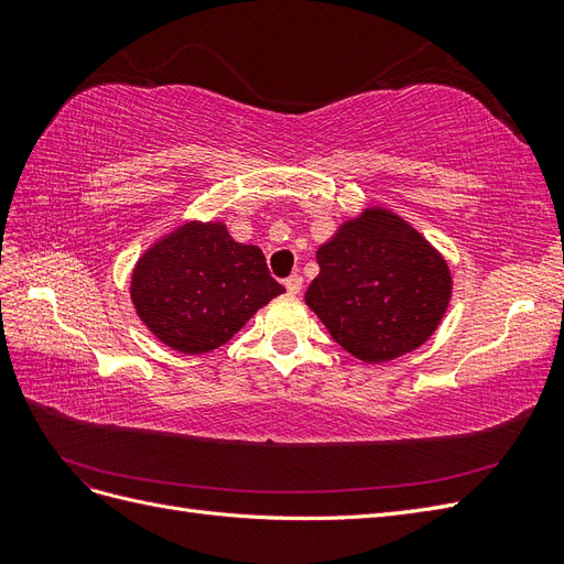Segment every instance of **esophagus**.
Here are the masks:
<instances>
[{"mask_svg": "<svg viewBox=\"0 0 564 564\" xmlns=\"http://www.w3.org/2000/svg\"><path fill=\"white\" fill-rule=\"evenodd\" d=\"M284 286H286V292L289 294H301V289H303V278L301 275H296V272H294V275H289L286 280H284Z\"/></svg>", "mask_w": 564, "mask_h": 564, "instance_id": "obj_1", "label": "esophagus"}]
</instances>
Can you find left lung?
I'll return each instance as SVG.
<instances>
[{
  "label": "left lung",
  "instance_id": "8db88e82",
  "mask_svg": "<svg viewBox=\"0 0 564 564\" xmlns=\"http://www.w3.org/2000/svg\"><path fill=\"white\" fill-rule=\"evenodd\" d=\"M308 308L357 360H395L429 340L447 313L452 272L404 218L369 207L317 249Z\"/></svg>",
  "mask_w": 564,
  "mask_h": 564
}]
</instances>
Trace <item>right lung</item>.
<instances>
[{"instance_id":"add662e5","label":"right lung","mask_w":564,"mask_h":564,"mask_svg":"<svg viewBox=\"0 0 564 564\" xmlns=\"http://www.w3.org/2000/svg\"><path fill=\"white\" fill-rule=\"evenodd\" d=\"M284 294L259 247L235 242L220 220H187L152 245L133 268L131 301L162 344L202 355L240 332Z\"/></svg>"}]
</instances>
